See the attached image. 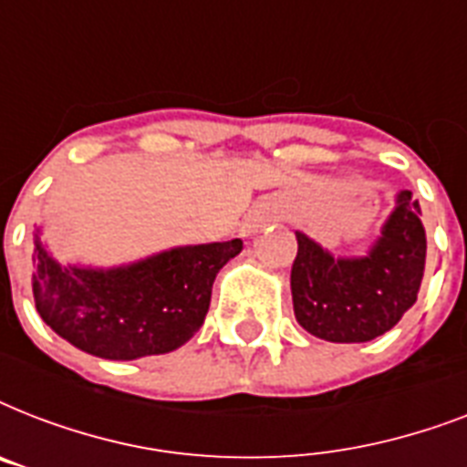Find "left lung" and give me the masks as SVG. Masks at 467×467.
Here are the masks:
<instances>
[{
	"mask_svg": "<svg viewBox=\"0 0 467 467\" xmlns=\"http://www.w3.org/2000/svg\"><path fill=\"white\" fill-rule=\"evenodd\" d=\"M420 213V201L402 191L366 259H334L303 233L296 234L291 291L300 327L319 339L358 344L398 325L417 303L424 276L427 233Z\"/></svg>",
	"mask_w": 467,
	"mask_h": 467,
	"instance_id": "obj_1",
	"label": "left lung"
}]
</instances>
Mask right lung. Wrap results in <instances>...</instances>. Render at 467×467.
I'll list each match as a JSON object with an SVG mask.
<instances>
[{
    "label": "right lung",
    "mask_w": 467,
    "mask_h": 467,
    "mask_svg": "<svg viewBox=\"0 0 467 467\" xmlns=\"http://www.w3.org/2000/svg\"><path fill=\"white\" fill-rule=\"evenodd\" d=\"M242 240L179 247L113 271L62 269L36 240L33 298L40 317L87 354L130 361L174 351L201 329L213 281Z\"/></svg>",
    "instance_id": "1"
}]
</instances>
